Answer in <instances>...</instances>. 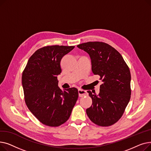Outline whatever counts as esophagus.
I'll list each match as a JSON object with an SVG mask.
<instances>
[{
    "mask_svg": "<svg viewBox=\"0 0 151 151\" xmlns=\"http://www.w3.org/2000/svg\"><path fill=\"white\" fill-rule=\"evenodd\" d=\"M78 93H79V96H80V97H83L84 96H88V93H87V92L81 89H78Z\"/></svg>",
    "mask_w": 151,
    "mask_h": 151,
    "instance_id": "34e87169",
    "label": "esophagus"
}]
</instances>
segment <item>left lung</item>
I'll return each instance as SVG.
<instances>
[{
	"label": "left lung",
	"mask_w": 151,
	"mask_h": 151,
	"mask_svg": "<svg viewBox=\"0 0 151 151\" xmlns=\"http://www.w3.org/2000/svg\"><path fill=\"white\" fill-rule=\"evenodd\" d=\"M77 46L89 54L92 73L103 82L98 96L88 91L92 104L87 115L97 125H112L121 118L130 99L129 68L121 54L106 43L89 42Z\"/></svg>",
	"instance_id": "obj_1"
}]
</instances>
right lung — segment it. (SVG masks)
<instances>
[{"mask_svg": "<svg viewBox=\"0 0 151 151\" xmlns=\"http://www.w3.org/2000/svg\"><path fill=\"white\" fill-rule=\"evenodd\" d=\"M74 46H47L37 50L22 71V84L26 104L37 119L50 127H58L70 116L78 98L71 88L62 91L58 86L60 63Z\"/></svg>", "mask_w": 151, "mask_h": 151, "instance_id": "add662e5", "label": "right lung"}]
</instances>
